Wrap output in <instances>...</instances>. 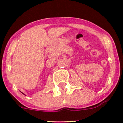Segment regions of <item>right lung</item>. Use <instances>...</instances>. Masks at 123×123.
<instances>
[{
  "instance_id": "add662e5",
  "label": "right lung",
  "mask_w": 123,
  "mask_h": 123,
  "mask_svg": "<svg viewBox=\"0 0 123 123\" xmlns=\"http://www.w3.org/2000/svg\"><path fill=\"white\" fill-rule=\"evenodd\" d=\"M21 93H22V92H21ZM23 94H24V93H23ZM24 95H25V94H24Z\"/></svg>"
}]
</instances>
